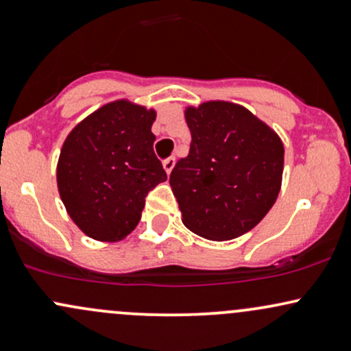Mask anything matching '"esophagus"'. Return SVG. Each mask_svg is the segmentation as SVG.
<instances>
[{"mask_svg":"<svg viewBox=\"0 0 351 351\" xmlns=\"http://www.w3.org/2000/svg\"><path fill=\"white\" fill-rule=\"evenodd\" d=\"M173 167H175V156H170V158H167L163 162V168H165V171H167V175H170Z\"/></svg>","mask_w":351,"mask_h":351,"instance_id":"1","label":"esophagus"}]
</instances>
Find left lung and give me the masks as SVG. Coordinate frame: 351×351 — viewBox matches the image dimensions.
<instances>
[{
	"mask_svg": "<svg viewBox=\"0 0 351 351\" xmlns=\"http://www.w3.org/2000/svg\"><path fill=\"white\" fill-rule=\"evenodd\" d=\"M188 156L170 175L189 231L231 241L263 221L279 196L284 171L280 136L247 108L224 100L186 107Z\"/></svg>",
	"mask_w": 351,
	"mask_h": 351,
	"instance_id": "1",
	"label": "left lung"
}]
</instances>
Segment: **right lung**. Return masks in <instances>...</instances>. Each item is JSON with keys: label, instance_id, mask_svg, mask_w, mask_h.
<instances>
[{"label": "right lung", "instance_id": "add662e5", "mask_svg": "<svg viewBox=\"0 0 351 351\" xmlns=\"http://www.w3.org/2000/svg\"><path fill=\"white\" fill-rule=\"evenodd\" d=\"M153 108L127 99L108 102L67 135L58 162V189L84 234L115 243L134 231L145 196L167 181L155 156Z\"/></svg>", "mask_w": 351, "mask_h": 351}]
</instances>
